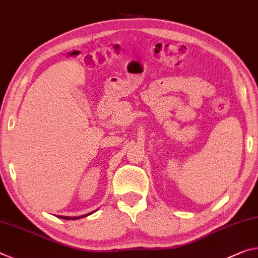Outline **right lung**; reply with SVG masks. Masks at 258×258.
<instances>
[{
  "label": "right lung",
  "mask_w": 258,
  "mask_h": 258,
  "mask_svg": "<svg viewBox=\"0 0 258 258\" xmlns=\"http://www.w3.org/2000/svg\"><path fill=\"white\" fill-rule=\"evenodd\" d=\"M92 213H94V212H92ZM90 214H86V215H83V216H78V217H69V216H58V217L59 218H62V219H79V218L86 217V216H88V215H90Z\"/></svg>",
  "instance_id": "add662e5"
}]
</instances>
